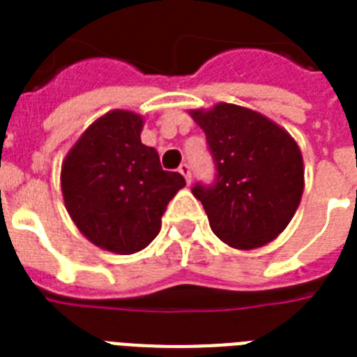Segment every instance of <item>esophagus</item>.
I'll use <instances>...</instances> for the list:
<instances>
[{
	"label": "esophagus",
	"instance_id": "1",
	"mask_svg": "<svg viewBox=\"0 0 357 357\" xmlns=\"http://www.w3.org/2000/svg\"><path fill=\"white\" fill-rule=\"evenodd\" d=\"M178 173H181L184 178H186V182H192V167H190L188 163H181V167H178Z\"/></svg>",
	"mask_w": 357,
	"mask_h": 357
}]
</instances>
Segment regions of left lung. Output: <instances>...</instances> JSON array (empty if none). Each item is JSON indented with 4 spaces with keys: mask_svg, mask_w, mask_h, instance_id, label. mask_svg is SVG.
I'll return each instance as SVG.
<instances>
[{
    "mask_svg": "<svg viewBox=\"0 0 357 357\" xmlns=\"http://www.w3.org/2000/svg\"><path fill=\"white\" fill-rule=\"evenodd\" d=\"M204 129L215 178L196 182L211 230L236 249H255L283 232L301 204L303 155L289 132L236 104L192 112Z\"/></svg>",
    "mask_w": 357,
    "mask_h": 357,
    "instance_id": "left-lung-1",
    "label": "left lung"
}]
</instances>
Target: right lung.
Segmentation results:
<instances>
[{
    "instance_id": "add662e5",
    "label": "right lung",
    "mask_w": 357,
    "mask_h": 357,
    "mask_svg": "<svg viewBox=\"0 0 357 357\" xmlns=\"http://www.w3.org/2000/svg\"><path fill=\"white\" fill-rule=\"evenodd\" d=\"M142 118L114 110L96 119L62 163V194L70 217L96 247L137 253L161 228V215L186 184L163 171L155 148L140 142Z\"/></svg>"
}]
</instances>
